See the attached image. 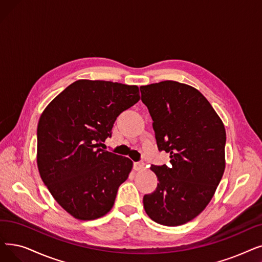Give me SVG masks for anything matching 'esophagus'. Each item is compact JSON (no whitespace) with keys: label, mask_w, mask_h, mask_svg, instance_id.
<instances>
[{"label":"esophagus","mask_w":262,"mask_h":262,"mask_svg":"<svg viewBox=\"0 0 262 262\" xmlns=\"http://www.w3.org/2000/svg\"><path fill=\"white\" fill-rule=\"evenodd\" d=\"M134 169L136 170V171H141V170L144 169V163L143 162L134 163Z\"/></svg>","instance_id":"obj_1"}]
</instances>
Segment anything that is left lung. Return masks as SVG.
<instances>
[{
    "label": "left lung",
    "mask_w": 262,
    "mask_h": 262,
    "mask_svg": "<svg viewBox=\"0 0 262 262\" xmlns=\"http://www.w3.org/2000/svg\"><path fill=\"white\" fill-rule=\"evenodd\" d=\"M159 151L170 165H152L159 183L144 195L149 217L164 226L194 220L211 201L225 171V126L208 99L190 85L166 80L140 86Z\"/></svg>",
    "instance_id": "8db88e82"
}]
</instances>
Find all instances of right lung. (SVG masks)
<instances>
[{"mask_svg":"<svg viewBox=\"0 0 262 262\" xmlns=\"http://www.w3.org/2000/svg\"><path fill=\"white\" fill-rule=\"evenodd\" d=\"M139 99L137 85L81 79L42 111L37 125L38 171L55 201L75 219H99L115 204L133 162L99 149L98 143L111 137L120 113Z\"/></svg>","mask_w":262,"mask_h":262,"instance_id":"1","label":"right lung"}]
</instances>
